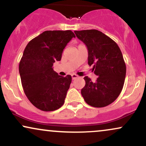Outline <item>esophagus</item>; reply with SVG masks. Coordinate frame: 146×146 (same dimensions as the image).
Listing matches in <instances>:
<instances>
[{
	"label": "esophagus",
	"mask_w": 146,
	"mask_h": 146,
	"mask_svg": "<svg viewBox=\"0 0 146 146\" xmlns=\"http://www.w3.org/2000/svg\"><path fill=\"white\" fill-rule=\"evenodd\" d=\"M72 78L73 80H74V79H76V78H78V75L75 74H72Z\"/></svg>",
	"instance_id": "obj_1"
}]
</instances>
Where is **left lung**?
I'll use <instances>...</instances> for the list:
<instances>
[{
    "label": "left lung",
    "instance_id": "8db88e82",
    "mask_svg": "<svg viewBox=\"0 0 146 146\" xmlns=\"http://www.w3.org/2000/svg\"><path fill=\"white\" fill-rule=\"evenodd\" d=\"M76 36L88 50V64L93 66L98 77L92 82L84 77L85 85L81 90L84 100L94 107H104L113 102L124 86L126 68L117 44L96 29L75 31Z\"/></svg>",
    "mask_w": 146,
    "mask_h": 146
}]
</instances>
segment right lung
<instances>
[{"label": "right lung", "instance_id": "add662e5", "mask_svg": "<svg viewBox=\"0 0 146 146\" xmlns=\"http://www.w3.org/2000/svg\"><path fill=\"white\" fill-rule=\"evenodd\" d=\"M75 35L72 31H46L26 46L19 64L24 92L31 103L44 111L64 104L72 76H59L53 63L60 61L63 49Z\"/></svg>", "mask_w": 146, "mask_h": 146}]
</instances>
